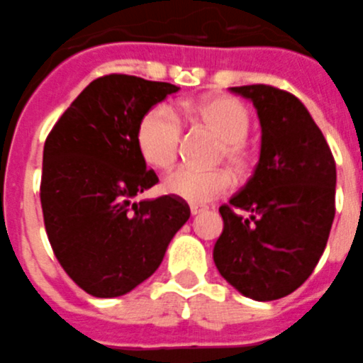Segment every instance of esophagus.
<instances>
[{
	"label": "esophagus",
	"instance_id": "obj_1",
	"mask_svg": "<svg viewBox=\"0 0 363 363\" xmlns=\"http://www.w3.org/2000/svg\"><path fill=\"white\" fill-rule=\"evenodd\" d=\"M206 208H202V206H191V208H189V211H191V215H197V213H201V211H204Z\"/></svg>",
	"mask_w": 363,
	"mask_h": 363
}]
</instances>
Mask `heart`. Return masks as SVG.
Instances as JSON below:
<instances>
[{
  "label": "heart",
  "mask_w": 363,
  "mask_h": 363,
  "mask_svg": "<svg viewBox=\"0 0 363 363\" xmlns=\"http://www.w3.org/2000/svg\"><path fill=\"white\" fill-rule=\"evenodd\" d=\"M181 116L188 123L206 126L222 139L218 159L244 174L253 164V148L246 135L251 126L250 110L242 101L231 96H210L181 104ZM137 148L150 166L168 169L179 159L182 145V123L168 104H157L145 113L135 133ZM164 189L169 195L191 202L206 204L226 195L231 188V177L226 169L199 172L179 168L164 179Z\"/></svg>",
  "instance_id": "heart-1"
}]
</instances>
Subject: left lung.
Segmentation results:
<instances>
[{
  "label": "left lung",
  "instance_id": "8db88e82",
  "mask_svg": "<svg viewBox=\"0 0 363 363\" xmlns=\"http://www.w3.org/2000/svg\"><path fill=\"white\" fill-rule=\"evenodd\" d=\"M230 90L253 101L262 146L247 184L218 208L224 230L213 260L235 289L267 302L298 289L324 253L336 164L324 133L293 94L269 84Z\"/></svg>",
  "mask_w": 363,
  "mask_h": 363
}]
</instances>
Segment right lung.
Returning <instances> with one entry per match:
<instances>
[{
    "label": "right lung",
    "instance_id": "right-lung-1",
    "mask_svg": "<svg viewBox=\"0 0 363 363\" xmlns=\"http://www.w3.org/2000/svg\"><path fill=\"white\" fill-rule=\"evenodd\" d=\"M175 92V84L126 74L97 77L45 141V230L55 259L88 295L112 298L145 282L189 218L175 195L133 202L159 182L137 148V126Z\"/></svg>",
    "mask_w": 363,
    "mask_h": 363
}]
</instances>
